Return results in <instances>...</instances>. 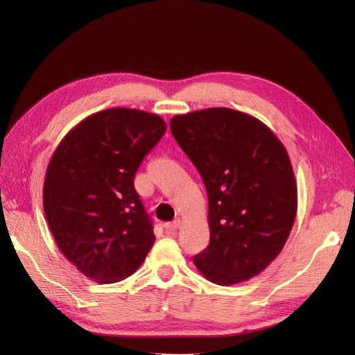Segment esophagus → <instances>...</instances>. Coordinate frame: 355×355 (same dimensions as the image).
Returning a JSON list of instances; mask_svg holds the SVG:
<instances>
[{"mask_svg":"<svg viewBox=\"0 0 355 355\" xmlns=\"http://www.w3.org/2000/svg\"><path fill=\"white\" fill-rule=\"evenodd\" d=\"M179 227H180V220L176 219V220H173V222L166 223V225H164V230H166L167 234H175V232L179 230Z\"/></svg>","mask_w":355,"mask_h":355,"instance_id":"34e87169","label":"esophagus"}]
</instances>
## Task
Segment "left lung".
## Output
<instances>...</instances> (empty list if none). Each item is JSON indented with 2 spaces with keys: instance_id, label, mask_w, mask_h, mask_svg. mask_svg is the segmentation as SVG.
Returning a JSON list of instances; mask_svg holds the SVG:
<instances>
[{
  "instance_id": "left-lung-1",
  "label": "left lung",
  "mask_w": 355,
  "mask_h": 355,
  "mask_svg": "<svg viewBox=\"0 0 355 355\" xmlns=\"http://www.w3.org/2000/svg\"><path fill=\"white\" fill-rule=\"evenodd\" d=\"M170 128L202 178L209 197V247L194 257L220 286L259 275L293 228L297 187L284 145L253 115L209 108L175 115Z\"/></svg>"
}]
</instances>
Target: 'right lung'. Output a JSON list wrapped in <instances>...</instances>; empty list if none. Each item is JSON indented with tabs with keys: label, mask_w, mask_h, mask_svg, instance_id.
<instances>
[{
	"label": "right lung",
	"mask_w": 355,
	"mask_h": 355,
	"mask_svg": "<svg viewBox=\"0 0 355 355\" xmlns=\"http://www.w3.org/2000/svg\"><path fill=\"white\" fill-rule=\"evenodd\" d=\"M166 130L157 114L103 110L71 128L51 155L42 188L49 228L63 256L96 283L130 277L155 241L133 180Z\"/></svg>",
	"instance_id": "right-lung-1"
}]
</instances>
